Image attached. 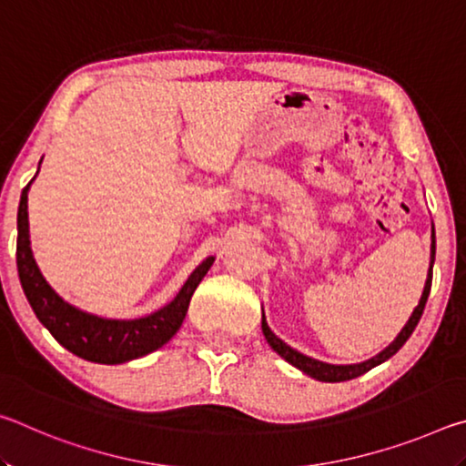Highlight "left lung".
Wrapping results in <instances>:
<instances>
[{
    "mask_svg": "<svg viewBox=\"0 0 466 466\" xmlns=\"http://www.w3.org/2000/svg\"><path fill=\"white\" fill-rule=\"evenodd\" d=\"M433 261H436V232H433V226H431V248H430V269H428V278H425V286L421 291V298H420V304L415 306L411 317L405 322V327L400 329V333L392 339V341L384 347L380 353H376L374 358H370L366 361H360V364H327V361H320V360H314L304 356V353H299L294 347H289L288 343H283L281 339L273 333L267 325L265 320V314H263V320H261V329H263V335L267 339V343H269L271 350L281 356L283 360L291 364L294 368H298L299 372H304L306 376L314 378V380H320V382H343V380H351V378H358L361 374H366L368 370H372L376 366H380L382 361H386L389 358H392L394 353H397L400 347L405 345V341L417 327V322H420L423 309H425V302H428V296H430V288H431V271H433Z\"/></svg>",
    "mask_w": 466,
    "mask_h": 466,
    "instance_id": "1",
    "label": "left lung"
}]
</instances>
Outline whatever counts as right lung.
I'll list each match as a JSON object with an SVG mask.
<instances>
[{
  "instance_id": "add662e5",
  "label": "right lung",
  "mask_w": 466,
  "mask_h": 466,
  "mask_svg": "<svg viewBox=\"0 0 466 466\" xmlns=\"http://www.w3.org/2000/svg\"><path fill=\"white\" fill-rule=\"evenodd\" d=\"M43 162V160H41ZM38 175V172H36ZM36 178V177H35ZM33 178V180H35ZM33 180L25 187L18 208V244L15 265L28 304L36 319L57 341L74 356L94 364H125L144 358L168 343L187 317L193 291L214 265L216 257H208L188 275L178 294L167 306L139 319H105L76 309L55 291L33 257L28 230V191Z\"/></svg>"
}]
</instances>
